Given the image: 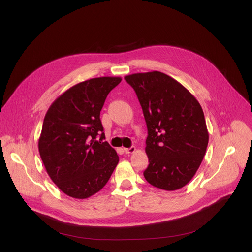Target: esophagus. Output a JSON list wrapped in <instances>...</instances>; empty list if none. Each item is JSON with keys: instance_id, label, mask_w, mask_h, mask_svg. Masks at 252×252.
I'll use <instances>...</instances> for the list:
<instances>
[{"instance_id": "1", "label": "esophagus", "mask_w": 252, "mask_h": 252, "mask_svg": "<svg viewBox=\"0 0 252 252\" xmlns=\"http://www.w3.org/2000/svg\"><path fill=\"white\" fill-rule=\"evenodd\" d=\"M135 151H136V148H135V147H131V148H125V149H124V152H125L126 154H133Z\"/></svg>"}]
</instances>
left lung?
I'll use <instances>...</instances> for the list:
<instances>
[{"mask_svg": "<svg viewBox=\"0 0 252 252\" xmlns=\"http://www.w3.org/2000/svg\"><path fill=\"white\" fill-rule=\"evenodd\" d=\"M145 116L149 166L143 176L152 186L175 190L194 177L204 158L209 134L196 97L181 83L158 70L125 76Z\"/></svg>", "mask_w": 252, "mask_h": 252, "instance_id": "left-lung-1", "label": "left lung"}]
</instances>
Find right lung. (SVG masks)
Instances as JSON below:
<instances>
[{"label":"right lung","mask_w":252,"mask_h":252,"mask_svg":"<svg viewBox=\"0 0 252 252\" xmlns=\"http://www.w3.org/2000/svg\"><path fill=\"white\" fill-rule=\"evenodd\" d=\"M121 81L99 77L78 83L59 95L45 115L41 159L52 182L71 198L96 194L118 165L117 152L103 141L99 116L107 94Z\"/></svg>","instance_id":"1"}]
</instances>
